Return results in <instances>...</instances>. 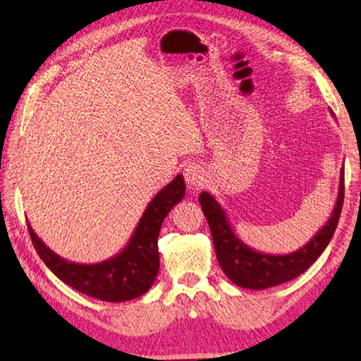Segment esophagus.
<instances>
[{
	"instance_id": "esophagus-1",
	"label": "esophagus",
	"mask_w": 361,
	"mask_h": 361,
	"mask_svg": "<svg viewBox=\"0 0 361 361\" xmlns=\"http://www.w3.org/2000/svg\"><path fill=\"white\" fill-rule=\"evenodd\" d=\"M185 181L190 189H198L204 181V173L203 167L200 164H189L185 169Z\"/></svg>"
}]
</instances>
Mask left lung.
<instances>
[{"mask_svg": "<svg viewBox=\"0 0 361 361\" xmlns=\"http://www.w3.org/2000/svg\"><path fill=\"white\" fill-rule=\"evenodd\" d=\"M334 114V113H332ZM344 200V171L340 172V189L332 216L326 225L299 250L288 255H265L243 243L233 231L224 208L209 192H202L198 202L211 229L219 265L235 286L264 290L295 279L321 256L338 225Z\"/></svg>", "mask_w": 361, "mask_h": 361, "instance_id": "1", "label": "left lung"}]
</instances>
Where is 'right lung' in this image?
<instances>
[{"label":"right lung","instance_id":"right-lung-1","mask_svg":"<svg viewBox=\"0 0 361 361\" xmlns=\"http://www.w3.org/2000/svg\"><path fill=\"white\" fill-rule=\"evenodd\" d=\"M186 186L183 175L152 198L126 248L97 264H75L46 247L30 224L29 235L46 267L74 290L109 302H122L147 293L159 270L158 235L161 225L173 206L183 200Z\"/></svg>","mask_w":361,"mask_h":361}]
</instances>
